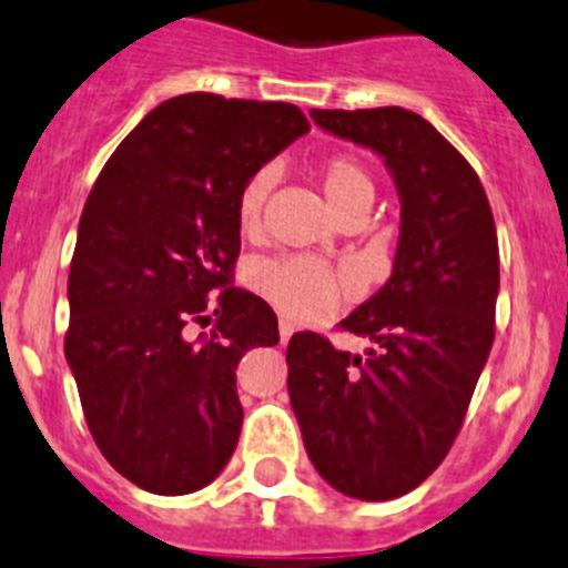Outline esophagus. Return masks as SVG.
Returning <instances> with one entry per match:
<instances>
[{
  "instance_id": "1",
  "label": "esophagus",
  "mask_w": 568,
  "mask_h": 568,
  "mask_svg": "<svg viewBox=\"0 0 568 568\" xmlns=\"http://www.w3.org/2000/svg\"><path fill=\"white\" fill-rule=\"evenodd\" d=\"M294 336V325H291V322H285V320H280V342H288V338Z\"/></svg>"
}]
</instances>
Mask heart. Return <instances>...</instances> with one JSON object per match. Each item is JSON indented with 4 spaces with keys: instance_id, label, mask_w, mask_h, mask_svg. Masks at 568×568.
<instances>
[{
    "instance_id": "1",
    "label": "heart",
    "mask_w": 568,
    "mask_h": 568,
    "mask_svg": "<svg viewBox=\"0 0 568 568\" xmlns=\"http://www.w3.org/2000/svg\"><path fill=\"white\" fill-rule=\"evenodd\" d=\"M316 176L338 219L367 215L375 201V182L362 159L353 153H331L320 164ZM274 179H277L274 168H260L243 182L235 204L237 230L243 237H257L263 232V212ZM246 280L268 305H274L291 322L325 320L353 294L347 274L333 268L325 260L302 257V254L257 260L248 266Z\"/></svg>"
}]
</instances>
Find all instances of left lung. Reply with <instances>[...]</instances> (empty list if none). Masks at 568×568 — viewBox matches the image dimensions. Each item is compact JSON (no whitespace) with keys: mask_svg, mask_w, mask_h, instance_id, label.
I'll return each instance as SVG.
<instances>
[{"mask_svg":"<svg viewBox=\"0 0 568 568\" xmlns=\"http://www.w3.org/2000/svg\"><path fill=\"white\" fill-rule=\"evenodd\" d=\"M331 134L381 153L400 193L392 277L342 322L367 356L320 333L288 342V395L322 479L364 501L397 499L437 470L463 428L496 336L499 237L468 159L400 105L311 109Z\"/></svg>","mask_w":568,"mask_h":568,"instance_id":"obj_1","label":"left lung"}]
</instances>
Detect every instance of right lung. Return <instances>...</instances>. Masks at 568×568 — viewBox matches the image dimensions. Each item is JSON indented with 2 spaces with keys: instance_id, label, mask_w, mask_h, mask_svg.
<instances>
[{
  "instance_id": "obj_1",
  "label": "right lung",
  "mask_w": 568,
  "mask_h": 568,
  "mask_svg": "<svg viewBox=\"0 0 568 568\" xmlns=\"http://www.w3.org/2000/svg\"><path fill=\"white\" fill-rule=\"evenodd\" d=\"M308 129L291 103L179 94L116 145L89 193L63 353L100 454L142 490H199L235 452L237 362L280 342L266 302L232 288L237 193Z\"/></svg>"
}]
</instances>
